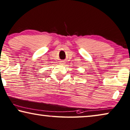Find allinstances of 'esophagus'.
Returning <instances> with one entry per match:
<instances>
[{"label":"esophagus","mask_w":130,"mask_h":130,"mask_svg":"<svg viewBox=\"0 0 130 130\" xmlns=\"http://www.w3.org/2000/svg\"><path fill=\"white\" fill-rule=\"evenodd\" d=\"M60 63H61V64H62V65L65 64V62H63V61H61V62H60Z\"/></svg>","instance_id":"obj_1"}]
</instances>
